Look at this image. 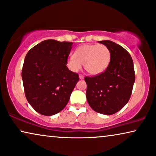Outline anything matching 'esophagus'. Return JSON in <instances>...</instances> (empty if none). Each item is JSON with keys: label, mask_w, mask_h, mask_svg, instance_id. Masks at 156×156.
<instances>
[{"label": "esophagus", "mask_w": 156, "mask_h": 156, "mask_svg": "<svg viewBox=\"0 0 156 156\" xmlns=\"http://www.w3.org/2000/svg\"><path fill=\"white\" fill-rule=\"evenodd\" d=\"M80 76V80H83V79H84V75H83V74H80V76Z\"/></svg>", "instance_id": "obj_1"}]
</instances>
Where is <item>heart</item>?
I'll return each mask as SVG.
<instances>
[{
  "instance_id": "b5f03b06",
  "label": "heart",
  "mask_w": 156,
  "mask_h": 156,
  "mask_svg": "<svg viewBox=\"0 0 156 156\" xmlns=\"http://www.w3.org/2000/svg\"><path fill=\"white\" fill-rule=\"evenodd\" d=\"M110 59L111 52L104 44H84L76 49L74 57L68 59L67 65L72 71L77 72L84 65L88 73L96 75L105 71Z\"/></svg>"
}]
</instances>
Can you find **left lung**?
Here are the masks:
<instances>
[{"label": "left lung", "mask_w": 156, "mask_h": 156, "mask_svg": "<svg viewBox=\"0 0 156 156\" xmlns=\"http://www.w3.org/2000/svg\"><path fill=\"white\" fill-rule=\"evenodd\" d=\"M111 52L109 65L102 73L84 78L87 99L94 111L112 115L120 111L131 97L134 82L133 62L124 48L110 40L99 41Z\"/></svg>", "instance_id": "8db88e82"}]
</instances>
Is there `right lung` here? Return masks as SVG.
<instances>
[{
  "mask_svg": "<svg viewBox=\"0 0 156 156\" xmlns=\"http://www.w3.org/2000/svg\"><path fill=\"white\" fill-rule=\"evenodd\" d=\"M72 42L46 40L27 53L22 69L25 97L36 112L44 116L60 112L79 81L67 67Z\"/></svg>",
  "mask_w": 156,
  "mask_h": 156,
  "instance_id": "add662e5",
  "label": "right lung"
}]
</instances>
